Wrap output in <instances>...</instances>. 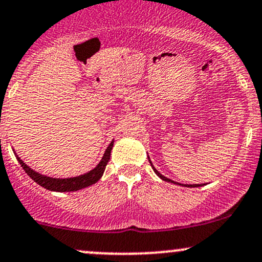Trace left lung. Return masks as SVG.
Here are the masks:
<instances>
[{"mask_svg": "<svg viewBox=\"0 0 262 262\" xmlns=\"http://www.w3.org/2000/svg\"><path fill=\"white\" fill-rule=\"evenodd\" d=\"M149 163H150L151 168H153V170L155 171V174H157V175H158V177H159V178H160V179L165 180V182H170V183H174V182H173V180L168 179V178H165V177H164V175H162V174H160V173H159V171H158V170H157V169H155V168H154V166H153V164H151V162H150V160H149ZM174 184H175V183H174ZM184 186H189V188H195V186H200V185H199V184H198V185H196V184H195V185H194V184H192V185H188V184H186V185H184Z\"/></svg>", "mask_w": 262, "mask_h": 262, "instance_id": "obj_1", "label": "left lung"}]
</instances>
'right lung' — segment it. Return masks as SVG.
Returning <instances> with one entry per match:
<instances>
[{
  "label": "right lung",
  "instance_id": "add662e5",
  "mask_svg": "<svg viewBox=\"0 0 262 262\" xmlns=\"http://www.w3.org/2000/svg\"><path fill=\"white\" fill-rule=\"evenodd\" d=\"M113 143L112 142L111 144L108 145L107 150H105L104 155H103L102 160H100L98 165L93 169V170L88 171V173L79 175V177H74V178H67V179H57V178H51V177H46V175H42L37 171H34L33 169H31L30 166L26 165V164L22 162L21 158L17 157V160L18 163L21 164V166L24 168V170L28 174V177L31 179H33L38 185L43 186L45 189L51 191H76L79 190V189L87 188L89 185H93L96 184L98 180L102 178L103 173L105 170V166L111 159V151L112 148H113Z\"/></svg>",
  "mask_w": 262,
  "mask_h": 262
}]
</instances>
